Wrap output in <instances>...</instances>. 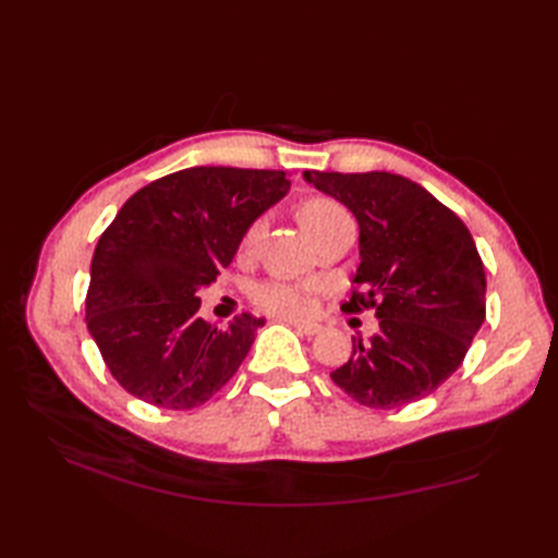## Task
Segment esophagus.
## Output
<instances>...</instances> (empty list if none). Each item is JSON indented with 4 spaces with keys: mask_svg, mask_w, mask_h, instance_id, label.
Listing matches in <instances>:
<instances>
[{
    "mask_svg": "<svg viewBox=\"0 0 558 558\" xmlns=\"http://www.w3.org/2000/svg\"><path fill=\"white\" fill-rule=\"evenodd\" d=\"M282 322H288L294 330H300L304 336H316L318 330H322V324L316 322H294V318H282Z\"/></svg>",
    "mask_w": 558,
    "mask_h": 558,
    "instance_id": "esophagus-1",
    "label": "esophagus"
}]
</instances>
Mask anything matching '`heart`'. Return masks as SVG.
I'll use <instances>...</instances> for the list:
<instances>
[{
  "instance_id": "1",
  "label": "heart",
  "mask_w": 558,
  "mask_h": 558,
  "mask_svg": "<svg viewBox=\"0 0 558 558\" xmlns=\"http://www.w3.org/2000/svg\"><path fill=\"white\" fill-rule=\"evenodd\" d=\"M340 216H348V210L330 196L306 198L302 201V206L298 210V218L306 234L316 232L318 228H324L326 222L336 220ZM260 230H264V218H256L242 234V248H252L258 240ZM310 292H312L310 288L298 286V282L266 280V282H258V286L252 290V302L266 314H272L278 318H294L310 312Z\"/></svg>"
}]
</instances>
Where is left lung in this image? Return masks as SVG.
<instances>
[{
  "label": "left lung",
  "instance_id": "1",
  "mask_svg": "<svg viewBox=\"0 0 558 558\" xmlns=\"http://www.w3.org/2000/svg\"><path fill=\"white\" fill-rule=\"evenodd\" d=\"M304 180L357 218V288L342 310H374L378 318V333L352 338L350 360L330 378L376 410L434 393L465 360L487 314V278L465 222L400 174L306 170Z\"/></svg>",
  "mask_w": 558,
  "mask_h": 558
}]
</instances>
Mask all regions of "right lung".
I'll return each instance as SVG.
<instances>
[{"instance_id": "1", "label": "right lung", "mask_w": 558, "mask_h": 558, "mask_svg": "<svg viewBox=\"0 0 558 558\" xmlns=\"http://www.w3.org/2000/svg\"><path fill=\"white\" fill-rule=\"evenodd\" d=\"M282 170L189 168L150 182L100 234L86 324L126 393L165 410L204 405L240 369L264 318L225 328L196 312L244 230L288 194Z\"/></svg>"}]
</instances>
